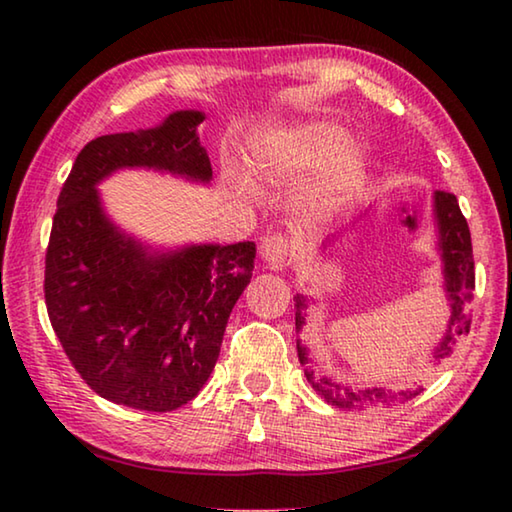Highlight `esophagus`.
Here are the masks:
<instances>
[{"mask_svg": "<svg viewBox=\"0 0 512 512\" xmlns=\"http://www.w3.org/2000/svg\"><path fill=\"white\" fill-rule=\"evenodd\" d=\"M262 259L271 268H282L291 253V241L284 235H266L262 241Z\"/></svg>", "mask_w": 512, "mask_h": 512, "instance_id": "34e87169", "label": "esophagus"}]
</instances>
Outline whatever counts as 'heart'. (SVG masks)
<instances>
[{"instance_id": "1", "label": "heart", "mask_w": 512, "mask_h": 512, "mask_svg": "<svg viewBox=\"0 0 512 512\" xmlns=\"http://www.w3.org/2000/svg\"><path fill=\"white\" fill-rule=\"evenodd\" d=\"M259 176L296 180L316 171L302 187L298 207L307 219H325L350 203L366 180V155L348 142L345 128L327 119H311L273 131L259 144L255 162ZM239 194H250L237 183Z\"/></svg>"}]
</instances>
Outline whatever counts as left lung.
<instances>
[{"mask_svg": "<svg viewBox=\"0 0 512 512\" xmlns=\"http://www.w3.org/2000/svg\"><path fill=\"white\" fill-rule=\"evenodd\" d=\"M433 219L438 228V253L443 262V289L449 302V320L443 339L436 343V348L429 354V366H438L440 361L452 357L456 339L465 332H470V302L474 291V257H472V239L470 228L458 207L454 194L436 192L433 194ZM296 300V329L300 332L305 325L307 296H298ZM298 359L305 366V377L311 388L323 397L327 404L339 406V409H366V406L379 404H397L422 391V386L402 388V391H388V388H350L341 386L329 377H320L314 370V359L309 357V350L298 339Z\"/></svg>", "mask_w": 512, "mask_h": 512, "instance_id": "obj_1", "label": "left lung"}]
</instances>
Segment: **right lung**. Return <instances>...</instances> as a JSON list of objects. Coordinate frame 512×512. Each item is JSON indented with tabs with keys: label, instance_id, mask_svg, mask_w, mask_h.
Masks as SVG:
<instances>
[{
	"label": "right lung",
	"instance_id": "right-lung-1",
	"mask_svg": "<svg viewBox=\"0 0 512 512\" xmlns=\"http://www.w3.org/2000/svg\"><path fill=\"white\" fill-rule=\"evenodd\" d=\"M201 110L160 126L101 135L76 155L58 196L45 259L51 327L94 393L167 413L194 400L219 359L230 311L255 268L253 241L153 248L110 219L97 185L153 169L207 185Z\"/></svg>",
	"mask_w": 512,
	"mask_h": 512
}]
</instances>
